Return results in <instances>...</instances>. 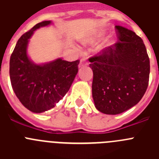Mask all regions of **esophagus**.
Masks as SVG:
<instances>
[{
  "label": "esophagus",
  "instance_id": "obj_1",
  "mask_svg": "<svg viewBox=\"0 0 159 159\" xmlns=\"http://www.w3.org/2000/svg\"><path fill=\"white\" fill-rule=\"evenodd\" d=\"M88 65V62L85 58H83L80 60V64H79V67H83L84 66Z\"/></svg>",
  "mask_w": 159,
  "mask_h": 159
}]
</instances>
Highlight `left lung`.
Wrapping results in <instances>:
<instances>
[{
    "label": "left lung",
    "mask_w": 159,
    "mask_h": 159,
    "mask_svg": "<svg viewBox=\"0 0 159 159\" xmlns=\"http://www.w3.org/2000/svg\"><path fill=\"white\" fill-rule=\"evenodd\" d=\"M116 28L119 41L89 59L95 106L107 115L123 113L137 104L147 91L150 75L143 40L133 31Z\"/></svg>",
    "instance_id": "obj_1"
}]
</instances>
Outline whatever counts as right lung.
Segmentation results:
<instances>
[{
	"instance_id": "obj_1",
	"label": "right lung",
	"mask_w": 159,
	"mask_h": 159,
	"mask_svg": "<svg viewBox=\"0 0 159 159\" xmlns=\"http://www.w3.org/2000/svg\"><path fill=\"white\" fill-rule=\"evenodd\" d=\"M51 24V20L38 23L22 35L10 57L9 75L12 89L20 102L34 113H42L56 107L68 92L78 72L79 60L68 62L58 58L37 64L28 56V44L33 32Z\"/></svg>"
}]
</instances>
